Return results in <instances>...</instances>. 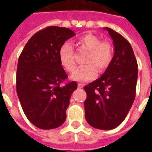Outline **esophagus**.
<instances>
[{
    "instance_id": "34e87169",
    "label": "esophagus",
    "mask_w": 152,
    "mask_h": 152,
    "mask_svg": "<svg viewBox=\"0 0 152 152\" xmlns=\"http://www.w3.org/2000/svg\"><path fill=\"white\" fill-rule=\"evenodd\" d=\"M78 88H83V83H78Z\"/></svg>"
}]
</instances>
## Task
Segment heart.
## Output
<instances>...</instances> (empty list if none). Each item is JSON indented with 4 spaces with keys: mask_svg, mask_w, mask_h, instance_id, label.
Segmentation results:
<instances>
[{
    "mask_svg": "<svg viewBox=\"0 0 152 152\" xmlns=\"http://www.w3.org/2000/svg\"><path fill=\"white\" fill-rule=\"evenodd\" d=\"M76 44L83 50L88 51L85 64L72 74L71 79L76 81L86 82L91 80L97 76L98 69L106 70L112 61L113 47L107 41H101L99 37L92 34H85L76 39ZM61 64L66 71L72 72L76 68L72 46L68 42L61 46L59 50Z\"/></svg>",
    "mask_w": 152,
    "mask_h": 152,
    "instance_id": "b5f03b06",
    "label": "heart"
}]
</instances>
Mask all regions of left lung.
Segmentation results:
<instances>
[{
  "label": "left lung",
  "instance_id": "obj_1",
  "mask_svg": "<svg viewBox=\"0 0 152 152\" xmlns=\"http://www.w3.org/2000/svg\"><path fill=\"white\" fill-rule=\"evenodd\" d=\"M113 39L114 54L102 76L84 87L85 118L91 126L102 130L121 124L136 96L138 65L130 43L109 27H104Z\"/></svg>",
  "mask_w": 152,
  "mask_h": 152
}]
</instances>
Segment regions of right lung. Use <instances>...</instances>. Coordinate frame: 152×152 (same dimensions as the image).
Here are the masks:
<instances>
[{
    "instance_id": "1",
    "label": "right lung",
    "mask_w": 152,
    "mask_h": 152,
    "mask_svg": "<svg viewBox=\"0 0 152 152\" xmlns=\"http://www.w3.org/2000/svg\"><path fill=\"white\" fill-rule=\"evenodd\" d=\"M74 35L66 27H47L28 40L19 57L18 98L27 119L42 129L64 122L70 97L77 89L74 81L61 85L68 75L60 62V48Z\"/></svg>"
}]
</instances>
